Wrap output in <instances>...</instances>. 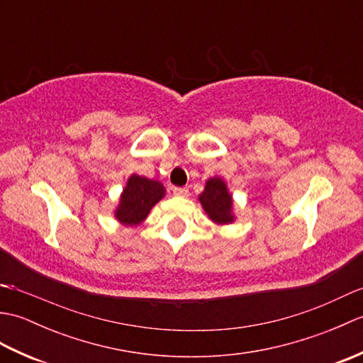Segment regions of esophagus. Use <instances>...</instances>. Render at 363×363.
<instances>
[{"label":"esophagus","instance_id":"1","mask_svg":"<svg viewBox=\"0 0 363 363\" xmlns=\"http://www.w3.org/2000/svg\"><path fill=\"white\" fill-rule=\"evenodd\" d=\"M173 194H174L176 196L187 198V196L190 195V191H189V189H186V187H174V189H173Z\"/></svg>","mask_w":363,"mask_h":363}]
</instances>
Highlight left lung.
<instances>
[{"mask_svg": "<svg viewBox=\"0 0 363 363\" xmlns=\"http://www.w3.org/2000/svg\"><path fill=\"white\" fill-rule=\"evenodd\" d=\"M204 212L215 225L225 226L235 221L234 215V199L229 194L228 184L225 179L215 176L206 181V187L201 195L198 196Z\"/></svg>", "mask_w": 363, "mask_h": 363, "instance_id": "8db88e82", "label": "left lung"}]
</instances>
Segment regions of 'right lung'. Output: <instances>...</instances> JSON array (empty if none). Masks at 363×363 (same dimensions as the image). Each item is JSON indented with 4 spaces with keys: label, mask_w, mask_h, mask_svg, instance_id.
I'll return each instance as SVG.
<instances>
[{
    "label": "right lung",
    "mask_w": 363,
    "mask_h": 363,
    "mask_svg": "<svg viewBox=\"0 0 363 363\" xmlns=\"http://www.w3.org/2000/svg\"><path fill=\"white\" fill-rule=\"evenodd\" d=\"M164 196L165 187L162 182L130 174L120 195L117 209L113 211V217L123 226H138Z\"/></svg>",
    "instance_id": "1"
}]
</instances>
